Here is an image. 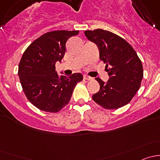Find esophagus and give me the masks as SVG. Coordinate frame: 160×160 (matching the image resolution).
<instances>
[{
	"instance_id": "1",
	"label": "esophagus",
	"mask_w": 160,
	"mask_h": 160,
	"mask_svg": "<svg viewBox=\"0 0 160 160\" xmlns=\"http://www.w3.org/2000/svg\"><path fill=\"white\" fill-rule=\"evenodd\" d=\"M92 77H89V76H88V75H84L83 76V80H92Z\"/></svg>"
}]
</instances>
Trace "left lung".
I'll return each instance as SVG.
<instances>
[{
    "instance_id": "left-lung-1",
    "label": "left lung",
    "mask_w": 160,
    "mask_h": 160,
    "mask_svg": "<svg viewBox=\"0 0 160 160\" xmlns=\"http://www.w3.org/2000/svg\"><path fill=\"white\" fill-rule=\"evenodd\" d=\"M90 41L98 46L100 59L106 64L109 80L96 78L100 90L92 99L104 109H118L132 101L141 85L143 67L136 52L122 37L109 31H85Z\"/></svg>"
}]
</instances>
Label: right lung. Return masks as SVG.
Returning <instances> with one entry per match:
<instances>
[{"label": "right lung", "instance_id": "add662e5", "mask_svg": "<svg viewBox=\"0 0 160 160\" xmlns=\"http://www.w3.org/2000/svg\"><path fill=\"white\" fill-rule=\"evenodd\" d=\"M79 31H52L29 45L22 55L18 76L25 96L35 107L46 112H59L70 102L81 73L59 75L56 62L66 52V43Z\"/></svg>", "mask_w": 160, "mask_h": 160}]
</instances>
